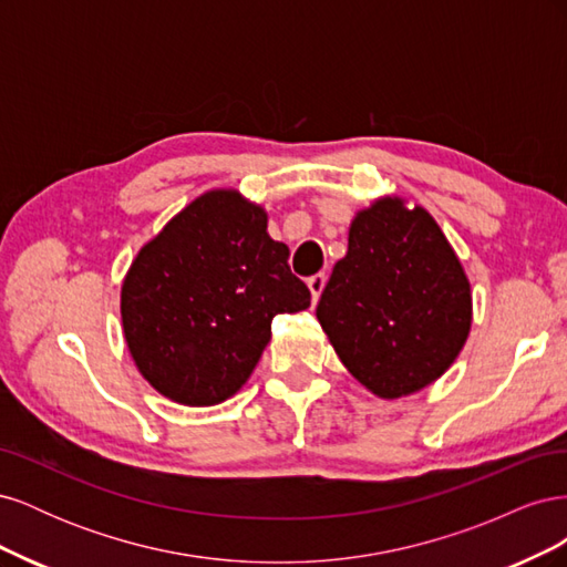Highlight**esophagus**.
Returning <instances> with one entry per match:
<instances>
[{"label":"esophagus","mask_w":567,"mask_h":567,"mask_svg":"<svg viewBox=\"0 0 567 567\" xmlns=\"http://www.w3.org/2000/svg\"><path fill=\"white\" fill-rule=\"evenodd\" d=\"M307 286H310V290H312V302H317L323 286H326V274H315V277H310V281H307Z\"/></svg>","instance_id":"34e87169"}]
</instances>
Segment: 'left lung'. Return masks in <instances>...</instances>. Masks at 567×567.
Listing matches in <instances>:
<instances>
[{"label": "left lung", "instance_id": "1", "mask_svg": "<svg viewBox=\"0 0 567 567\" xmlns=\"http://www.w3.org/2000/svg\"><path fill=\"white\" fill-rule=\"evenodd\" d=\"M471 284L437 221L381 198L350 227L317 319L340 362L385 400L419 392L452 367L471 331Z\"/></svg>", "mask_w": 567, "mask_h": 567}]
</instances>
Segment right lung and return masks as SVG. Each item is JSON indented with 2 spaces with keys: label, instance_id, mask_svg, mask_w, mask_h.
<instances>
[{
  "label": "right lung",
  "instance_id": "right-lung-1",
  "mask_svg": "<svg viewBox=\"0 0 567 567\" xmlns=\"http://www.w3.org/2000/svg\"><path fill=\"white\" fill-rule=\"evenodd\" d=\"M310 298L260 205L210 192L140 250L120 312L144 379L179 404L210 406L248 381L271 319L307 310Z\"/></svg>",
  "mask_w": 567,
  "mask_h": 567
}]
</instances>
